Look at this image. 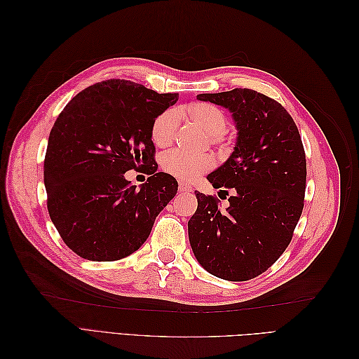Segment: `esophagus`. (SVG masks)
Listing matches in <instances>:
<instances>
[{
	"label": "esophagus",
	"mask_w": 359,
	"mask_h": 359,
	"mask_svg": "<svg viewBox=\"0 0 359 359\" xmlns=\"http://www.w3.org/2000/svg\"><path fill=\"white\" fill-rule=\"evenodd\" d=\"M180 191L181 193H190V191H193V187L187 186V184H184V182H180Z\"/></svg>",
	"instance_id": "esophagus-1"
}]
</instances>
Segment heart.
<instances>
[{
    "label": "heart",
    "mask_w": 359,
    "mask_h": 359,
    "mask_svg": "<svg viewBox=\"0 0 359 359\" xmlns=\"http://www.w3.org/2000/svg\"><path fill=\"white\" fill-rule=\"evenodd\" d=\"M186 112L194 123L199 124L212 139V142H220L224 132L227 118L226 114L211 103H196L187 107ZM180 126V112L177 109L163 111L154 119L151 127V137L157 147H168L175 137ZM214 166V158L210 154H191L181 149H173L161 158V168L169 175L181 181H194L203 172Z\"/></svg>",
    "instance_id": "1"
}]
</instances>
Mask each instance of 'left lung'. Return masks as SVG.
<instances>
[{
    "label": "left lung",
    "mask_w": 359,
    "mask_h": 359,
    "mask_svg": "<svg viewBox=\"0 0 359 359\" xmlns=\"http://www.w3.org/2000/svg\"><path fill=\"white\" fill-rule=\"evenodd\" d=\"M198 100L232 114V154L208 180L229 197L219 208L212 196L194 191L198 210L189 220L194 257L210 274L255 278L283 255L304 208L306 154L298 128L283 106L247 88L199 94Z\"/></svg>",
    "instance_id": "1"
}]
</instances>
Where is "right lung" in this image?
Here are the masks:
<instances>
[{
    "mask_svg": "<svg viewBox=\"0 0 359 359\" xmlns=\"http://www.w3.org/2000/svg\"><path fill=\"white\" fill-rule=\"evenodd\" d=\"M178 94L111 79L74 95L53 124L45 157L48 210L62 241L94 262H112L140 248L178 182L157 172L151 127ZM130 168L150 178L136 188Z\"/></svg>",
    "mask_w": 359,
    "mask_h": 359,
    "instance_id": "add662e5",
    "label": "right lung"
}]
</instances>
